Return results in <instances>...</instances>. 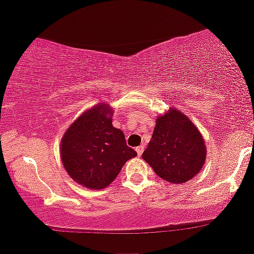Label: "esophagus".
Here are the masks:
<instances>
[{
    "mask_svg": "<svg viewBox=\"0 0 254 254\" xmlns=\"http://www.w3.org/2000/svg\"><path fill=\"white\" fill-rule=\"evenodd\" d=\"M136 152H137L138 156H141L142 152H143V145H140V147H137L136 148Z\"/></svg>",
    "mask_w": 254,
    "mask_h": 254,
    "instance_id": "1",
    "label": "esophagus"
}]
</instances>
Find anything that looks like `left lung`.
Listing matches in <instances>:
<instances>
[{
  "label": "left lung",
  "mask_w": 254,
  "mask_h": 254,
  "mask_svg": "<svg viewBox=\"0 0 254 254\" xmlns=\"http://www.w3.org/2000/svg\"><path fill=\"white\" fill-rule=\"evenodd\" d=\"M207 149L199 129L183 112L171 109L156 120L142 158L162 179L184 184L201 171Z\"/></svg>",
  "instance_id": "left-lung-1"
}]
</instances>
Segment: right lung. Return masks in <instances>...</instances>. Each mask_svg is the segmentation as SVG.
Returning <instances> with one entry per match:
<instances>
[{"instance_id":"right-lung-1","label":"right lung","mask_w":254,"mask_h":254,"mask_svg":"<svg viewBox=\"0 0 254 254\" xmlns=\"http://www.w3.org/2000/svg\"><path fill=\"white\" fill-rule=\"evenodd\" d=\"M113 110L99 104L78 117L61 140L65 171L79 185L91 190L109 186L128 159L136 156L124 131L112 125Z\"/></svg>"}]
</instances>
